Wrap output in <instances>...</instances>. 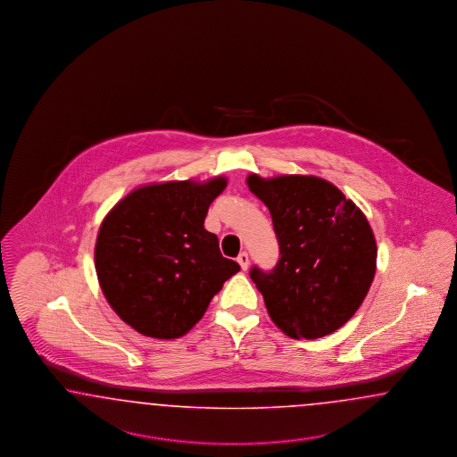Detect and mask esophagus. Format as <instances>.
<instances>
[{"label":"esophagus","mask_w":457,"mask_h":457,"mask_svg":"<svg viewBox=\"0 0 457 457\" xmlns=\"http://www.w3.org/2000/svg\"><path fill=\"white\" fill-rule=\"evenodd\" d=\"M237 263H239V266H241V270H243V271H246V270H248L249 256L246 251H243V253L237 256Z\"/></svg>","instance_id":"obj_1"}]
</instances>
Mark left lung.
Wrapping results in <instances>:
<instances>
[{"label":"left lung","mask_w":457,"mask_h":457,"mask_svg":"<svg viewBox=\"0 0 457 457\" xmlns=\"http://www.w3.org/2000/svg\"><path fill=\"white\" fill-rule=\"evenodd\" d=\"M249 191L270 209L279 246L271 271L249 277L271 320L291 338H320L344 327L375 277L372 228L353 201L315 176H248Z\"/></svg>","instance_id":"left-lung-1"}]
</instances>
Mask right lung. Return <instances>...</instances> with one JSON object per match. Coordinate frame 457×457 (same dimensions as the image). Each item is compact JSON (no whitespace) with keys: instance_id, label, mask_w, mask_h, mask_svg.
<instances>
[{"instance_id":"obj_1","label":"right lung","mask_w":457,"mask_h":457,"mask_svg":"<svg viewBox=\"0 0 457 457\" xmlns=\"http://www.w3.org/2000/svg\"><path fill=\"white\" fill-rule=\"evenodd\" d=\"M226 178L142 186L100 224L98 283L113 312L153 338H178L203 319L222 283L239 271L204 229Z\"/></svg>"}]
</instances>
